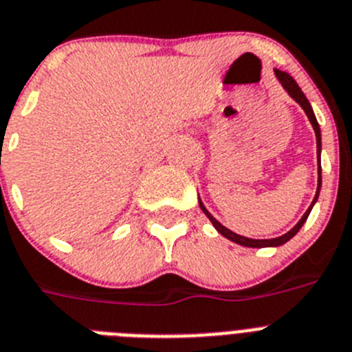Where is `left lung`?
I'll return each instance as SVG.
<instances>
[{"label": "left lung", "mask_w": 352, "mask_h": 352, "mask_svg": "<svg viewBox=\"0 0 352 352\" xmlns=\"http://www.w3.org/2000/svg\"><path fill=\"white\" fill-rule=\"evenodd\" d=\"M274 72H276V78L280 79V83H282V87L285 88L287 91H289V96L292 97V99H294L296 102H298L299 106H301V108L305 109V113H307L308 120H310L311 127H314V131H316L317 154H320V129H319V124H317V118H316V115H314V109H311L310 102H308V99H307V97H305V94H303V91H301V88L298 87V83H296L292 76L287 74V72H283V70H278V69L274 70ZM319 191H320V161H319V184H317V193H316V198H314V201H311V206L308 207L307 212L303 214V218L299 219L298 225H296V227L292 228V230H289V232H287V234L280 235V237H274V239H248V237H243V235L234 234V232H232V230H228V228L223 227L221 223L216 221V219H214L212 216H210L209 210H207L206 207H204V204H201L200 200H198V204H200V209L204 210V212H206L207 218L210 219V223H212V225H214V228H216V230H218L221 235H225L227 239L234 241V243L241 244V246H248V248H267V246H280V244H285L287 241H290V239H292V237H294L296 234H298L299 228L303 227L305 221H307V218H308V214H310L311 207H314V204H316V201H317V197H319Z\"/></svg>", "instance_id": "1"}]
</instances>
